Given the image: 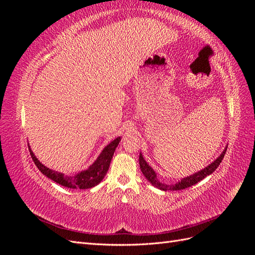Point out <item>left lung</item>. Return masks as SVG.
<instances>
[{
    "label": "left lung",
    "mask_w": 255,
    "mask_h": 255,
    "mask_svg": "<svg viewBox=\"0 0 255 255\" xmlns=\"http://www.w3.org/2000/svg\"><path fill=\"white\" fill-rule=\"evenodd\" d=\"M226 152H227V148L225 149V151L221 153V155L217 159H216L214 163H212L210 166L205 167L204 169H202L201 171H199L195 174L189 175L187 177H184V179L181 180V182H177L174 185H166L164 183H160V181L157 180L155 171H154L153 169L148 164H146V161L143 159L141 153L139 154V166H140V169H141V172L146 177V180H148L153 185V186H155L156 188L161 189L164 191L181 190V189H185V188H188V187L192 186V185H195L198 182L203 180L204 177H206L207 175L212 174L216 170V169H217V167L220 165L223 157H225Z\"/></svg>",
    "instance_id": "1"
}]
</instances>
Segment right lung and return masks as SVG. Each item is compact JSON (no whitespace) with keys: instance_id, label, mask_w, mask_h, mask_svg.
<instances>
[{"instance_id":"right-lung-1","label":"right lung","mask_w":255,"mask_h":255,"mask_svg":"<svg viewBox=\"0 0 255 255\" xmlns=\"http://www.w3.org/2000/svg\"><path fill=\"white\" fill-rule=\"evenodd\" d=\"M120 137L116 138L113 140L106 148L100 154V156L97 158V160L92 164L87 170L82 171L79 174L75 175H65L63 173H59L57 171H53L51 169L43 166L39 160L36 158L34 155L33 151L29 150V154L32 156L35 165L39 169L40 172H42L45 176H48L49 179L56 182L59 185H63L68 188H80V189H88L91 187H95L100 182L103 180L106 172L109 171L111 160L113 158L114 152L117 148L118 143L120 142Z\"/></svg>"}]
</instances>
